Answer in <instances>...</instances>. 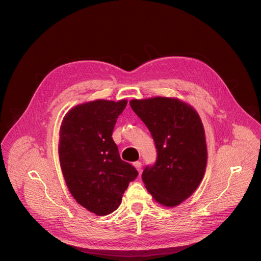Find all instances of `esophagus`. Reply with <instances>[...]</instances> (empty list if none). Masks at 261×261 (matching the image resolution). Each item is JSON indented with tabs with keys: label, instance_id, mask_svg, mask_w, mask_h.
I'll return each mask as SVG.
<instances>
[{
	"label": "esophagus",
	"instance_id": "1",
	"mask_svg": "<svg viewBox=\"0 0 261 261\" xmlns=\"http://www.w3.org/2000/svg\"><path fill=\"white\" fill-rule=\"evenodd\" d=\"M134 166H135V168H136L139 172H141V169H142V163H141V162H139V161L135 162V163H134Z\"/></svg>",
	"mask_w": 261,
	"mask_h": 261
}]
</instances>
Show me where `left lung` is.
I'll return each mask as SVG.
<instances>
[{"label": "left lung", "instance_id": "left-lung-1", "mask_svg": "<svg viewBox=\"0 0 261 261\" xmlns=\"http://www.w3.org/2000/svg\"><path fill=\"white\" fill-rule=\"evenodd\" d=\"M133 111L149 129L156 161L142 179L155 202L175 207L198 187L207 165L205 130L197 112L177 98L133 99Z\"/></svg>", "mask_w": 261, "mask_h": 261}]
</instances>
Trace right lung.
Instances as JSON below:
<instances>
[{"label":"right lung","instance_id":"obj_1","mask_svg":"<svg viewBox=\"0 0 261 261\" xmlns=\"http://www.w3.org/2000/svg\"><path fill=\"white\" fill-rule=\"evenodd\" d=\"M127 100L98 99L71 109L59 129L58 154L72 196L98 216L114 212L121 204L138 171L120 158L112 138L118 116Z\"/></svg>","mask_w":261,"mask_h":261}]
</instances>
